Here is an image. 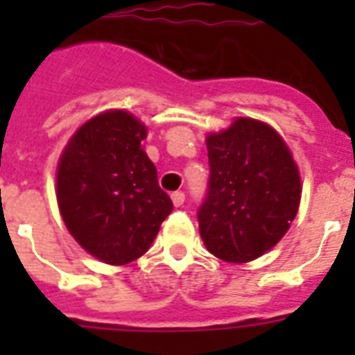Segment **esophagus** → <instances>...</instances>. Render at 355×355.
<instances>
[{
	"label": "esophagus",
	"instance_id": "esophagus-1",
	"mask_svg": "<svg viewBox=\"0 0 355 355\" xmlns=\"http://www.w3.org/2000/svg\"><path fill=\"white\" fill-rule=\"evenodd\" d=\"M171 200H173V205L178 208V206L184 205V200H186V195H184L182 191H175V193H171Z\"/></svg>",
	"mask_w": 355,
	"mask_h": 355
}]
</instances>
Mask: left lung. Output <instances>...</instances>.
<instances>
[{
    "instance_id": "1",
    "label": "left lung",
    "mask_w": 355,
    "mask_h": 355,
    "mask_svg": "<svg viewBox=\"0 0 355 355\" xmlns=\"http://www.w3.org/2000/svg\"><path fill=\"white\" fill-rule=\"evenodd\" d=\"M210 178L197 211L206 248L230 263L259 258L289 230L300 205V175L275 128L237 118L206 139Z\"/></svg>"
}]
</instances>
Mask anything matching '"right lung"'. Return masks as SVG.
Listing matches in <instances>:
<instances>
[{
	"instance_id": "obj_1",
	"label": "right lung",
	"mask_w": 355,
	"mask_h": 355,
	"mask_svg": "<svg viewBox=\"0 0 355 355\" xmlns=\"http://www.w3.org/2000/svg\"><path fill=\"white\" fill-rule=\"evenodd\" d=\"M147 128L125 110L86 121L66 145L57 171L64 225L86 252L125 265L149 250L173 210L155 164L141 149Z\"/></svg>"
}]
</instances>
